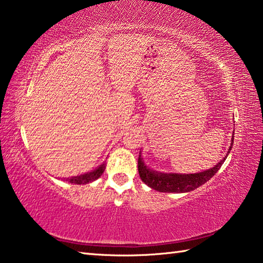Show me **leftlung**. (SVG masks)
<instances>
[{"label": "left lung", "instance_id": "obj_1", "mask_svg": "<svg viewBox=\"0 0 263 263\" xmlns=\"http://www.w3.org/2000/svg\"><path fill=\"white\" fill-rule=\"evenodd\" d=\"M232 143H234V141L231 142V146ZM231 146L229 147L228 153H230ZM228 155L217 165L211 168V170L195 173V174H174V173H159L150 170V168L144 165V161L141 158L140 151V157H138V174H140L141 180L153 190H157L159 192L176 193L189 192L197 189L198 186L202 185L204 183L211 180L215 175V173H217V171L220 170L221 166L223 165Z\"/></svg>", "mask_w": 263, "mask_h": 263}]
</instances>
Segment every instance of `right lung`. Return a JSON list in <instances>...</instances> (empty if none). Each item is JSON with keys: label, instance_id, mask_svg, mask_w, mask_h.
<instances>
[{"label": "right lung", "instance_id": "obj_1", "mask_svg": "<svg viewBox=\"0 0 263 263\" xmlns=\"http://www.w3.org/2000/svg\"><path fill=\"white\" fill-rule=\"evenodd\" d=\"M104 171H105V163H102V165L98 166L96 170L86 173V174L73 176V177H67V178H64V180H66L70 183H73V184H87V183L93 182L95 180H97L98 177H101Z\"/></svg>", "mask_w": 263, "mask_h": 263}]
</instances>
